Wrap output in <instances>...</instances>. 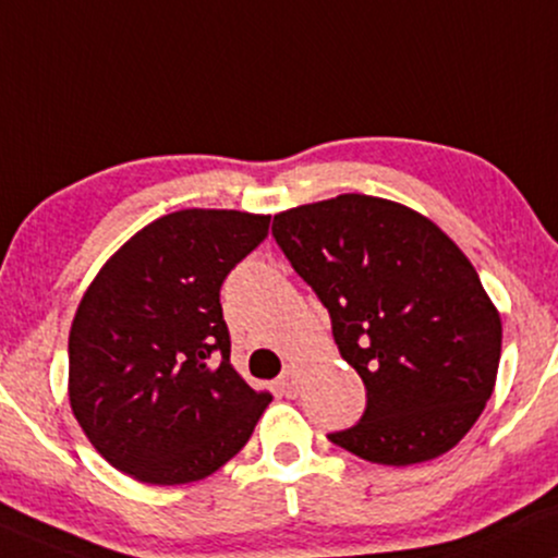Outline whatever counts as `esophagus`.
Listing matches in <instances>:
<instances>
[{"label":"esophagus","mask_w":558,"mask_h":558,"mask_svg":"<svg viewBox=\"0 0 558 558\" xmlns=\"http://www.w3.org/2000/svg\"><path fill=\"white\" fill-rule=\"evenodd\" d=\"M277 388L281 390V396L298 398V393H300V388H298V375H294L292 367L284 369V375H281L279 380H277Z\"/></svg>","instance_id":"34e87169"}]
</instances>
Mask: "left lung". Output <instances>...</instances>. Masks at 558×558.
<instances>
[{
    "instance_id": "left-lung-1",
    "label": "left lung",
    "mask_w": 558,
    "mask_h": 558,
    "mask_svg": "<svg viewBox=\"0 0 558 558\" xmlns=\"http://www.w3.org/2000/svg\"><path fill=\"white\" fill-rule=\"evenodd\" d=\"M274 238L331 315L367 409L333 445L414 465L452 450L492 398L501 320L439 227L388 198L341 194L281 211Z\"/></svg>"
}]
</instances>
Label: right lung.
Segmentation results:
<instances>
[{"label":"right lung","mask_w":558,"mask_h":558,"mask_svg":"<svg viewBox=\"0 0 558 558\" xmlns=\"http://www.w3.org/2000/svg\"><path fill=\"white\" fill-rule=\"evenodd\" d=\"M268 219L173 211L126 240L87 287L69 331V403L113 469L142 484H191L251 439L271 393L230 364L219 290Z\"/></svg>","instance_id":"right-lung-1"}]
</instances>
